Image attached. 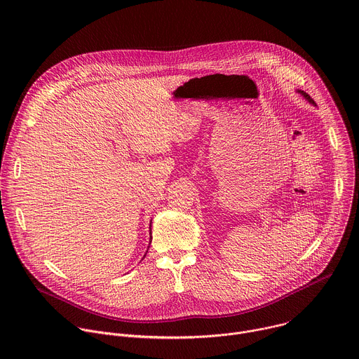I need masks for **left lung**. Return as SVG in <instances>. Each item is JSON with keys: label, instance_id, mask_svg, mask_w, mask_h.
Masks as SVG:
<instances>
[{"label": "left lung", "instance_id": "8db88e82", "mask_svg": "<svg viewBox=\"0 0 359 359\" xmlns=\"http://www.w3.org/2000/svg\"><path fill=\"white\" fill-rule=\"evenodd\" d=\"M298 92H299V93H301V95H302V96H304V97H305V99H306V100H309V102H310V104H313V105H316V102H314V99H313V97H311V96H310V95H309V93H305V92H304V90H298Z\"/></svg>", "mask_w": 359, "mask_h": 359}]
</instances>
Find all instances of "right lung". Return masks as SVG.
I'll use <instances>...</instances> for the list:
<instances>
[{
    "instance_id": "obj_1",
    "label": "right lung",
    "mask_w": 359,
    "mask_h": 359,
    "mask_svg": "<svg viewBox=\"0 0 359 359\" xmlns=\"http://www.w3.org/2000/svg\"><path fill=\"white\" fill-rule=\"evenodd\" d=\"M150 223H151V222H150ZM150 238H151V236H150Z\"/></svg>"
}]
</instances>
